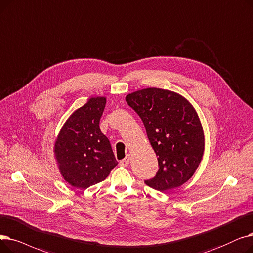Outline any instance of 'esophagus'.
I'll return each mask as SVG.
<instances>
[{"label": "esophagus", "mask_w": 253, "mask_h": 253, "mask_svg": "<svg viewBox=\"0 0 253 253\" xmlns=\"http://www.w3.org/2000/svg\"><path fill=\"white\" fill-rule=\"evenodd\" d=\"M129 161H130V158H129V156H126V159H124V160H122V161L119 162V165L122 166V167H126V166H128Z\"/></svg>", "instance_id": "1"}]
</instances>
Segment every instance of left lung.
<instances>
[{
  "label": "left lung",
  "instance_id": "8db88e82",
  "mask_svg": "<svg viewBox=\"0 0 253 253\" xmlns=\"http://www.w3.org/2000/svg\"><path fill=\"white\" fill-rule=\"evenodd\" d=\"M126 103L143 120L160 169L145 183L166 191L181 186L195 174L205 150L198 112L178 92L148 87L128 93Z\"/></svg>",
  "mask_w": 253,
  "mask_h": 253
}]
</instances>
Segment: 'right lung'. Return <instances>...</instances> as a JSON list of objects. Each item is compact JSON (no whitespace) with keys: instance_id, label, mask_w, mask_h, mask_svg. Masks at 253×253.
<instances>
[{"instance_id":"add662e5","label":"right lung","mask_w":253,"mask_h":253,"mask_svg":"<svg viewBox=\"0 0 253 253\" xmlns=\"http://www.w3.org/2000/svg\"><path fill=\"white\" fill-rule=\"evenodd\" d=\"M106 97L95 95L72 113L55 138L58 171L71 186L85 189L105 180L117 166L110 141L100 129Z\"/></svg>"}]
</instances>
